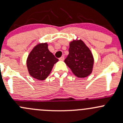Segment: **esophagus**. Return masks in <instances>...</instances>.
I'll return each instance as SVG.
<instances>
[{"label":"esophagus","mask_w":123,"mask_h":123,"mask_svg":"<svg viewBox=\"0 0 123 123\" xmlns=\"http://www.w3.org/2000/svg\"><path fill=\"white\" fill-rule=\"evenodd\" d=\"M64 58H65V57H64V56L63 55V56H62L61 57L59 58V61H62L64 60Z\"/></svg>","instance_id":"1"}]
</instances>
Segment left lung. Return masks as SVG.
<instances>
[{
	"label": "left lung",
	"instance_id": "left-lung-1",
	"mask_svg": "<svg viewBox=\"0 0 123 123\" xmlns=\"http://www.w3.org/2000/svg\"><path fill=\"white\" fill-rule=\"evenodd\" d=\"M69 55L65 63L78 78H85L92 72L94 59L92 52L82 40L74 39L69 42Z\"/></svg>",
	"mask_w": 123,
	"mask_h": 123
}]
</instances>
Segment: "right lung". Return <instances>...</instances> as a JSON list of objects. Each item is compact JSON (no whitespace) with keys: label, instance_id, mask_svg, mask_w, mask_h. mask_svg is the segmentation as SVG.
<instances>
[{"label":"right lung","instance_id":"right-lung-1","mask_svg":"<svg viewBox=\"0 0 123 123\" xmlns=\"http://www.w3.org/2000/svg\"><path fill=\"white\" fill-rule=\"evenodd\" d=\"M48 47L47 42L38 43L27 58L26 66L29 75L39 81H43L48 77L54 64L58 61Z\"/></svg>","mask_w":123,"mask_h":123}]
</instances>
